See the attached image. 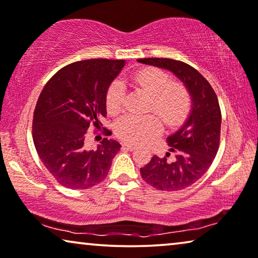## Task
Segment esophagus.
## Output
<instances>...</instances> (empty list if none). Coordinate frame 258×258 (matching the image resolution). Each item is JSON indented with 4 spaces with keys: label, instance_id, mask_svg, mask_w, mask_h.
Returning a JSON list of instances; mask_svg holds the SVG:
<instances>
[{
    "label": "esophagus",
    "instance_id": "34e87169",
    "mask_svg": "<svg viewBox=\"0 0 258 258\" xmlns=\"http://www.w3.org/2000/svg\"><path fill=\"white\" fill-rule=\"evenodd\" d=\"M122 147L126 148L127 151H134L137 148V145L134 144H128V143H124L122 144Z\"/></svg>",
    "mask_w": 258,
    "mask_h": 258
}]
</instances>
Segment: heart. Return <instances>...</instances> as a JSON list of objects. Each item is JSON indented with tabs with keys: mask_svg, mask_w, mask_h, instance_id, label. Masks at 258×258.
I'll use <instances>...</instances> for the list:
<instances>
[{
	"mask_svg": "<svg viewBox=\"0 0 258 258\" xmlns=\"http://www.w3.org/2000/svg\"><path fill=\"white\" fill-rule=\"evenodd\" d=\"M130 81L137 89L151 94L146 112L156 114H125L119 118L114 132L121 140L132 144L144 143L161 132L160 117L167 126H175L183 120L189 111L190 96L188 90L180 83L170 82L169 75L160 69H141L130 76ZM125 98L124 82L114 79L105 96L108 113H119L124 107Z\"/></svg>",
	"mask_w": 258,
	"mask_h": 258,
	"instance_id": "obj_1",
	"label": "heart"
}]
</instances>
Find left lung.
<instances>
[{"mask_svg":"<svg viewBox=\"0 0 258 258\" xmlns=\"http://www.w3.org/2000/svg\"><path fill=\"white\" fill-rule=\"evenodd\" d=\"M139 63L173 72L189 92L191 110L187 120L167 138L165 157L153 155L140 168L141 177L159 190L175 191L197 182L212 165L220 145L221 110L212 85L193 67L170 58H143Z\"/></svg>","mask_w":258,"mask_h":258,"instance_id":"left-lung-1","label":"left lung"}]
</instances>
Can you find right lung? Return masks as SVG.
Returning a JSON list of instances; mask_svg holds the SVG:
<instances>
[{
    "label": "right lung",
    "mask_w": 258,
    "mask_h": 258,
    "mask_svg": "<svg viewBox=\"0 0 258 258\" xmlns=\"http://www.w3.org/2000/svg\"><path fill=\"white\" fill-rule=\"evenodd\" d=\"M124 59H86L61 68L39 94L32 139L45 168L61 186L88 189L106 177L120 150L104 138L97 148L86 144L88 131L100 128L106 117L107 88L124 68ZM105 136L110 130L103 128Z\"/></svg>",
    "instance_id": "add662e5"
}]
</instances>
